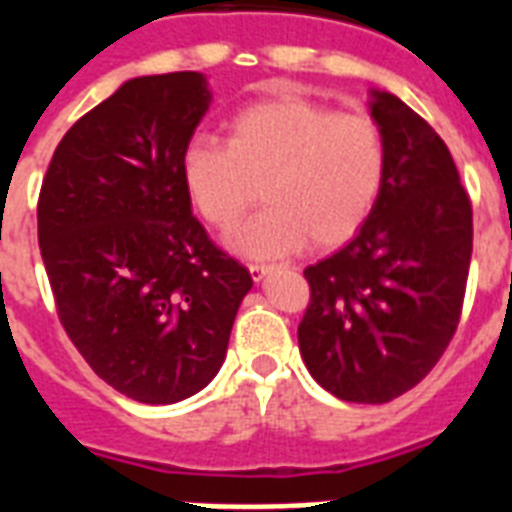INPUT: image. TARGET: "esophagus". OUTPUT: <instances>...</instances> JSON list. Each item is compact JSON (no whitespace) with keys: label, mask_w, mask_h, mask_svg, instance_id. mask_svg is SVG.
I'll return each instance as SVG.
<instances>
[{"label":"esophagus","mask_w":512,"mask_h":512,"mask_svg":"<svg viewBox=\"0 0 512 512\" xmlns=\"http://www.w3.org/2000/svg\"><path fill=\"white\" fill-rule=\"evenodd\" d=\"M273 271V265H265V263H252L249 265V273H252V279L255 281H263L268 273Z\"/></svg>","instance_id":"obj_1"}]
</instances>
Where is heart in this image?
I'll use <instances>...</instances> for the list:
<instances>
[{
	"label": "heart",
	"mask_w": 512,
	"mask_h": 512,
	"mask_svg": "<svg viewBox=\"0 0 512 512\" xmlns=\"http://www.w3.org/2000/svg\"><path fill=\"white\" fill-rule=\"evenodd\" d=\"M180 172L193 207L220 231L239 223L263 188L268 209L233 233L228 247L265 260L305 241L332 249L353 239L380 199L388 143L372 116L276 98L233 114L225 143H188Z\"/></svg>",
	"instance_id": "obj_1"
}]
</instances>
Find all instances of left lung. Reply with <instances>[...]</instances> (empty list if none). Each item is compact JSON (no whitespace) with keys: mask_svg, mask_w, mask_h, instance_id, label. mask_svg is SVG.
Wrapping results in <instances>:
<instances>
[{"mask_svg":"<svg viewBox=\"0 0 512 512\" xmlns=\"http://www.w3.org/2000/svg\"><path fill=\"white\" fill-rule=\"evenodd\" d=\"M388 175L353 239L305 268L297 340L313 380L353 404L412 390L457 332L473 252V207L449 148L404 100L372 90Z\"/></svg>","mask_w":512,"mask_h":512,"instance_id":"left-lung-1","label":"left lung"}]
</instances>
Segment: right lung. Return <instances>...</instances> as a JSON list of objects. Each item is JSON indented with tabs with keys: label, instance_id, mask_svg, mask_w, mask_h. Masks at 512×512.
I'll use <instances>...</instances> for the list:
<instances>
[{
	"label": "right lung",
	"instance_id": "1",
	"mask_svg": "<svg viewBox=\"0 0 512 512\" xmlns=\"http://www.w3.org/2000/svg\"><path fill=\"white\" fill-rule=\"evenodd\" d=\"M209 100L199 71L124 82L63 135L39 193L60 324L92 372L140 404L207 388L252 289L193 217L180 172Z\"/></svg>",
	"mask_w": 512,
	"mask_h": 512
}]
</instances>
